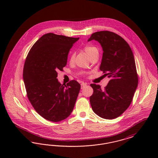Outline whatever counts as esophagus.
<instances>
[{"label": "esophagus", "instance_id": "esophagus-1", "mask_svg": "<svg viewBox=\"0 0 158 158\" xmlns=\"http://www.w3.org/2000/svg\"><path fill=\"white\" fill-rule=\"evenodd\" d=\"M86 85H87V83H81V88L83 89V88L84 87H85Z\"/></svg>", "mask_w": 158, "mask_h": 158}]
</instances>
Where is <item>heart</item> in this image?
<instances>
[{
    "label": "heart",
    "instance_id": "heart-1",
    "mask_svg": "<svg viewBox=\"0 0 158 158\" xmlns=\"http://www.w3.org/2000/svg\"><path fill=\"white\" fill-rule=\"evenodd\" d=\"M83 50L88 54L89 57H92L95 54H98V48L95 45L92 44H86L83 47ZM75 59V54L73 53H70L69 57V62L70 63H72Z\"/></svg>",
    "mask_w": 158,
    "mask_h": 158
}]
</instances>
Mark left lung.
<instances>
[{
	"mask_svg": "<svg viewBox=\"0 0 158 158\" xmlns=\"http://www.w3.org/2000/svg\"><path fill=\"white\" fill-rule=\"evenodd\" d=\"M98 41L103 50L99 69L110 81L104 90L90 84L94 92L89 98L94 112L105 119L120 116L130 106L138 85L135 60L130 47L124 38L109 31L93 33L88 41Z\"/></svg>",
	"mask_w": 158,
	"mask_h": 158,
	"instance_id": "left-lung-1",
	"label": "left lung"
}]
</instances>
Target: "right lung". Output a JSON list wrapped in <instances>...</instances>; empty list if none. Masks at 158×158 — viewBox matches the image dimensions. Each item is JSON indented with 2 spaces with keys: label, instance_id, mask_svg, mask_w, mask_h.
<instances>
[{
  "label": "right lung",
  "instance_id": "obj_1",
  "mask_svg": "<svg viewBox=\"0 0 158 158\" xmlns=\"http://www.w3.org/2000/svg\"><path fill=\"white\" fill-rule=\"evenodd\" d=\"M79 38L47 33L32 45L25 61L23 79L27 97L47 120L58 122L72 112L81 85L75 80L59 82L57 71L67 64L68 53Z\"/></svg>",
  "mask_w": 158,
  "mask_h": 158
}]
</instances>
